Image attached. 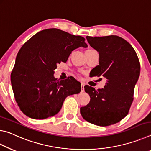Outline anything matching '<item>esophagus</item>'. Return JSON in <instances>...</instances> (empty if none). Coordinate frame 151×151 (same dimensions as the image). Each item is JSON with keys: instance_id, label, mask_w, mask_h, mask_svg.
Returning <instances> with one entry per match:
<instances>
[{"instance_id": "obj_1", "label": "esophagus", "mask_w": 151, "mask_h": 151, "mask_svg": "<svg viewBox=\"0 0 151 151\" xmlns=\"http://www.w3.org/2000/svg\"><path fill=\"white\" fill-rule=\"evenodd\" d=\"M84 86L85 84L83 83H81V92H83L84 91Z\"/></svg>"}]
</instances>
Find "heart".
Here are the masks:
<instances>
[{"label":"heart","mask_w":151,"mask_h":151,"mask_svg":"<svg viewBox=\"0 0 151 151\" xmlns=\"http://www.w3.org/2000/svg\"><path fill=\"white\" fill-rule=\"evenodd\" d=\"M92 50V49H88V50H87V51H91Z\"/></svg>","instance_id":"heart-1"}]
</instances>
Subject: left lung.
<instances>
[{"mask_svg": "<svg viewBox=\"0 0 151 151\" xmlns=\"http://www.w3.org/2000/svg\"><path fill=\"white\" fill-rule=\"evenodd\" d=\"M86 39L100 57L99 65L92 70V76L106 78V83L98 90L84 86L90 101L80 108V113L83 119L93 124L106 127L116 124L128 114L131 106L140 75L139 59L132 45L118 36H87Z\"/></svg>", "mask_w": 151, "mask_h": 151, "instance_id": "1", "label": "left lung"}]
</instances>
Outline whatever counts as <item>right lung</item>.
Instances as JSON below:
<instances>
[{
	"instance_id": "right-lung-1",
	"label": "right lung",
	"mask_w": 151,
	"mask_h": 151,
	"mask_svg": "<svg viewBox=\"0 0 151 151\" xmlns=\"http://www.w3.org/2000/svg\"><path fill=\"white\" fill-rule=\"evenodd\" d=\"M80 47H88L83 37L55 28L38 32L22 46L11 80L14 98L24 114L36 120L53 116L68 96L80 92V83L74 78L59 80L53 76L57 65L65 63Z\"/></svg>"
}]
</instances>
